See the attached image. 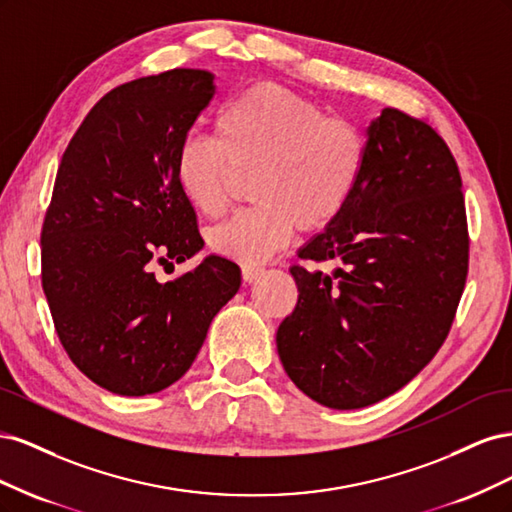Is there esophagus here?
<instances>
[{
  "instance_id": "obj_1",
  "label": "esophagus",
  "mask_w": 512,
  "mask_h": 512,
  "mask_svg": "<svg viewBox=\"0 0 512 512\" xmlns=\"http://www.w3.org/2000/svg\"><path fill=\"white\" fill-rule=\"evenodd\" d=\"M260 275H262V269H260V267H250V265H243V267H241V277H243L245 284L256 282Z\"/></svg>"
}]
</instances>
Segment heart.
Here are the masks:
<instances>
[{
    "instance_id": "b5f03b06",
    "label": "heart",
    "mask_w": 512,
    "mask_h": 512,
    "mask_svg": "<svg viewBox=\"0 0 512 512\" xmlns=\"http://www.w3.org/2000/svg\"><path fill=\"white\" fill-rule=\"evenodd\" d=\"M215 141L190 134L175 156L185 200L207 218L232 203L237 175L256 173V207L211 232L224 258L260 265L301 230H322L344 213L367 158L363 130L294 91L258 83L232 98L213 123Z\"/></svg>"
}]
</instances>
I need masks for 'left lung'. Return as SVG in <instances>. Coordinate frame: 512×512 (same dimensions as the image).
<instances>
[{"mask_svg":"<svg viewBox=\"0 0 512 512\" xmlns=\"http://www.w3.org/2000/svg\"><path fill=\"white\" fill-rule=\"evenodd\" d=\"M461 175L425 119L384 108L367 128L361 183L299 252L333 275L290 267L299 288L275 342L290 380L318 404L356 410L406 386L451 331L468 277Z\"/></svg>","mask_w":512,"mask_h":512,"instance_id":"obj_1","label":"left lung"}]
</instances>
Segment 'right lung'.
I'll list each match as a JSON object with an SVG mask.
<instances>
[{
    "label": "right lung",
    "mask_w": 512,
    "mask_h": 512,
    "mask_svg": "<svg viewBox=\"0 0 512 512\" xmlns=\"http://www.w3.org/2000/svg\"><path fill=\"white\" fill-rule=\"evenodd\" d=\"M215 94L207 70L175 68L123 83L91 108L57 168L42 224V288L70 361L102 389L141 397L194 363L241 271L203 250L175 156Z\"/></svg>",
    "instance_id": "1"
}]
</instances>
